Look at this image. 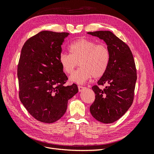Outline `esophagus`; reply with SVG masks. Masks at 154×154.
<instances>
[{
	"mask_svg": "<svg viewBox=\"0 0 154 154\" xmlns=\"http://www.w3.org/2000/svg\"><path fill=\"white\" fill-rule=\"evenodd\" d=\"M78 91H79V92H82V91L85 88V87H84L80 86V85H78Z\"/></svg>",
	"mask_w": 154,
	"mask_h": 154,
	"instance_id": "1",
	"label": "esophagus"
}]
</instances>
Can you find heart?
Wrapping results in <instances>:
<instances>
[{
    "label": "heart",
    "instance_id": "1",
    "mask_svg": "<svg viewBox=\"0 0 154 154\" xmlns=\"http://www.w3.org/2000/svg\"><path fill=\"white\" fill-rule=\"evenodd\" d=\"M70 54L62 53L59 62L63 71L71 74L80 64V68L70 76V80L82 84L92 76L99 78L103 76L109 67L110 51L104 44H97L94 40L82 38L73 42L69 47Z\"/></svg>",
    "mask_w": 154,
    "mask_h": 154
}]
</instances>
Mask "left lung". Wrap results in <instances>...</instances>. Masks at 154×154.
I'll return each instance as SVG.
<instances>
[{
  "instance_id": "1",
  "label": "left lung",
  "mask_w": 154,
  "mask_h": 154,
  "mask_svg": "<svg viewBox=\"0 0 154 154\" xmlns=\"http://www.w3.org/2000/svg\"><path fill=\"white\" fill-rule=\"evenodd\" d=\"M87 33L103 40L110 53L107 71L97 82L98 85H107L103 90L97 85L92 86L95 100L90 112L98 122L112 123L122 117L133 103L137 80L136 64L128 45L112 32Z\"/></svg>"
}]
</instances>
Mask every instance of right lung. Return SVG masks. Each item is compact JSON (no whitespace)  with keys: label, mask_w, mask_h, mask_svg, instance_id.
Instances as JSON below:
<instances>
[{"label":"right lung","mask_w":154,"mask_h":154,"mask_svg":"<svg viewBox=\"0 0 154 154\" xmlns=\"http://www.w3.org/2000/svg\"><path fill=\"white\" fill-rule=\"evenodd\" d=\"M69 32L43 31L23 45L17 68L20 101L39 122L52 123L66 113L68 100L78 92L75 83L64 86L68 78L59 62Z\"/></svg>","instance_id":"add662e5"}]
</instances>
